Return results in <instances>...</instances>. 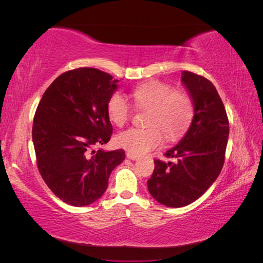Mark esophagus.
<instances>
[{"mask_svg": "<svg viewBox=\"0 0 263 263\" xmlns=\"http://www.w3.org/2000/svg\"><path fill=\"white\" fill-rule=\"evenodd\" d=\"M126 158L130 159V160H137L138 157L136 154H132V153H126Z\"/></svg>", "mask_w": 263, "mask_h": 263, "instance_id": "esophagus-1", "label": "esophagus"}]
</instances>
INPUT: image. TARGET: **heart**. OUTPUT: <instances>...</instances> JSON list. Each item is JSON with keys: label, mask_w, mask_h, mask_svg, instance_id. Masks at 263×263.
<instances>
[{"label": "heart", "mask_w": 263, "mask_h": 263, "mask_svg": "<svg viewBox=\"0 0 263 263\" xmlns=\"http://www.w3.org/2000/svg\"><path fill=\"white\" fill-rule=\"evenodd\" d=\"M136 105L149 109L147 128H128L116 137L119 147L136 155H144L162 145L164 133L169 140L184 135L194 116V102L184 90H174L162 81H149L137 86L131 92ZM106 112L115 125L123 126L132 115L131 104L121 92L110 97Z\"/></svg>", "instance_id": "1"}]
</instances>
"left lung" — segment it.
Here are the masks:
<instances>
[{
    "instance_id": "1",
    "label": "left lung",
    "mask_w": 263,
    "mask_h": 263,
    "mask_svg": "<svg viewBox=\"0 0 263 263\" xmlns=\"http://www.w3.org/2000/svg\"><path fill=\"white\" fill-rule=\"evenodd\" d=\"M181 81L194 102V117L180 142L164 155L174 162L154 160L147 181L152 197L168 208L189 205L220 174L229 139V119L215 86L201 75L183 70Z\"/></svg>"
}]
</instances>
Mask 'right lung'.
Returning a JSON list of instances; mask_svg holds the SVG:
<instances>
[{"mask_svg": "<svg viewBox=\"0 0 263 263\" xmlns=\"http://www.w3.org/2000/svg\"><path fill=\"white\" fill-rule=\"evenodd\" d=\"M118 80L96 68H78L58 77L35 110L32 141L39 173L61 201L87 206L108 188L123 149H92L112 135L106 104Z\"/></svg>", "mask_w": 263, "mask_h": 263, "instance_id": "right-lung-1", "label": "right lung"}]
</instances>
